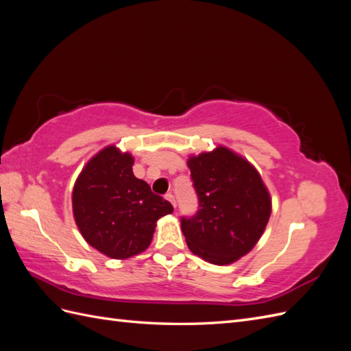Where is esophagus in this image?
<instances>
[{"label":"esophagus","mask_w":351,"mask_h":351,"mask_svg":"<svg viewBox=\"0 0 351 351\" xmlns=\"http://www.w3.org/2000/svg\"><path fill=\"white\" fill-rule=\"evenodd\" d=\"M169 202H171V205L176 208L177 206V202H176V197H174V195H171V193H168L167 196H165Z\"/></svg>","instance_id":"obj_1"}]
</instances>
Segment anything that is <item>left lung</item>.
<instances>
[{
    "label": "left lung",
    "mask_w": 351,
    "mask_h": 351,
    "mask_svg": "<svg viewBox=\"0 0 351 351\" xmlns=\"http://www.w3.org/2000/svg\"><path fill=\"white\" fill-rule=\"evenodd\" d=\"M197 212L182 217L189 249L206 262L228 265L249 253L271 215V197L259 173L227 147L190 158Z\"/></svg>",
    "instance_id": "1"
}]
</instances>
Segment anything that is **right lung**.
Masks as SVG:
<instances>
[{
    "mask_svg": "<svg viewBox=\"0 0 351 351\" xmlns=\"http://www.w3.org/2000/svg\"><path fill=\"white\" fill-rule=\"evenodd\" d=\"M133 158L108 146L83 168L73 189V214L92 247L125 259L151 244L156 221L173 205L133 174Z\"/></svg>",
    "mask_w": 351,
    "mask_h": 351,
    "instance_id": "obj_1",
    "label": "right lung"
}]
</instances>
